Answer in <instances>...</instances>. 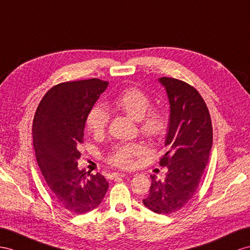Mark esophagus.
<instances>
[{"instance_id":"obj_1","label":"esophagus","mask_w":250,"mask_h":250,"mask_svg":"<svg viewBox=\"0 0 250 250\" xmlns=\"http://www.w3.org/2000/svg\"><path fill=\"white\" fill-rule=\"evenodd\" d=\"M126 174L125 173H113L112 177L113 178H117V177H125Z\"/></svg>"}]
</instances>
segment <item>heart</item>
<instances>
[{
  "label": "heart",
  "instance_id": "1",
  "mask_svg": "<svg viewBox=\"0 0 250 250\" xmlns=\"http://www.w3.org/2000/svg\"><path fill=\"white\" fill-rule=\"evenodd\" d=\"M115 105L133 120L138 121L140 133L150 139L161 137L167 127L165 114L157 108H150L151 99L138 88H127L115 100ZM108 114L101 104L94 105L86 115V126L96 135H100L106 129ZM146 149L142 144L133 143L118 145L108 156L113 166L129 169L135 165V159L145 154Z\"/></svg>",
  "mask_w": 250,
  "mask_h": 250
}]
</instances>
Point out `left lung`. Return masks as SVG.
Wrapping results in <instances>:
<instances>
[{"label": "left lung", "mask_w": 250, "mask_h": 250, "mask_svg": "<svg viewBox=\"0 0 250 250\" xmlns=\"http://www.w3.org/2000/svg\"><path fill=\"white\" fill-rule=\"evenodd\" d=\"M170 104L165 146L168 151L159 165L168 168L164 180L151 175L149 195L144 205L158 214L180 210L194 195L212 146V125L202 96L188 83L168 77L158 79Z\"/></svg>", "instance_id": "left-lung-1"}]
</instances>
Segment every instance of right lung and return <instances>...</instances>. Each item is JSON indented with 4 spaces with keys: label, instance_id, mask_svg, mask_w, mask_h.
Segmentation results:
<instances>
[{
    "label": "right lung",
    "instance_id": "obj_1",
    "mask_svg": "<svg viewBox=\"0 0 250 250\" xmlns=\"http://www.w3.org/2000/svg\"><path fill=\"white\" fill-rule=\"evenodd\" d=\"M107 84L96 78L60 83L44 95L35 114L33 143L42 175L54 200L77 214L98 207L108 188L104 175L87 177L78 168L86 115Z\"/></svg>",
    "mask_w": 250,
    "mask_h": 250
}]
</instances>
